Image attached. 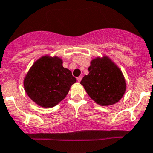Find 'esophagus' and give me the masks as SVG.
Returning a JSON list of instances; mask_svg holds the SVG:
<instances>
[{
	"mask_svg": "<svg viewBox=\"0 0 153 153\" xmlns=\"http://www.w3.org/2000/svg\"><path fill=\"white\" fill-rule=\"evenodd\" d=\"M81 79H82V76H79V77H78V78H77V80H78V82H80V81H81Z\"/></svg>",
	"mask_w": 153,
	"mask_h": 153,
	"instance_id": "esophagus-1",
	"label": "esophagus"
}]
</instances>
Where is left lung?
<instances>
[{
    "label": "left lung",
    "mask_w": 153,
    "mask_h": 153,
    "mask_svg": "<svg viewBox=\"0 0 153 153\" xmlns=\"http://www.w3.org/2000/svg\"><path fill=\"white\" fill-rule=\"evenodd\" d=\"M89 74L81 81L86 92L96 103L108 106L119 102L126 90L122 71L108 56L91 60Z\"/></svg>",
    "instance_id": "8db88e82"
}]
</instances>
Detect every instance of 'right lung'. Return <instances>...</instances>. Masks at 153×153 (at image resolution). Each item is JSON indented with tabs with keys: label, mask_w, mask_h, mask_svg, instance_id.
Returning <instances> with one entry per match:
<instances>
[{
	"label": "right lung",
	"mask_w": 153,
	"mask_h": 153,
	"mask_svg": "<svg viewBox=\"0 0 153 153\" xmlns=\"http://www.w3.org/2000/svg\"><path fill=\"white\" fill-rule=\"evenodd\" d=\"M75 82L72 72L63 66L61 58L45 55L30 68L24 78V88L36 105L48 108L64 99Z\"/></svg>",
	"instance_id": "obj_1"
}]
</instances>
